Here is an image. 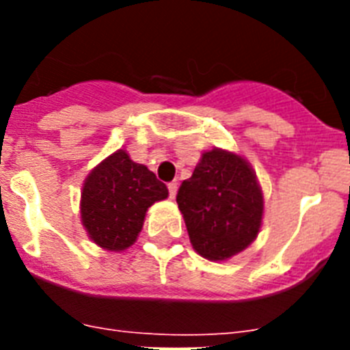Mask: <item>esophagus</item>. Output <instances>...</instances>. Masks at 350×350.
Instances as JSON below:
<instances>
[{"mask_svg": "<svg viewBox=\"0 0 350 350\" xmlns=\"http://www.w3.org/2000/svg\"><path fill=\"white\" fill-rule=\"evenodd\" d=\"M177 189H178V185L177 182H170L168 184V193H170V198H175V194H177Z\"/></svg>", "mask_w": 350, "mask_h": 350, "instance_id": "obj_1", "label": "esophagus"}]
</instances>
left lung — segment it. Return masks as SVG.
<instances>
[{
	"label": "left lung",
	"mask_w": 350,
	"mask_h": 350,
	"mask_svg": "<svg viewBox=\"0 0 350 350\" xmlns=\"http://www.w3.org/2000/svg\"><path fill=\"white\" fill-rule=\"evenodd\" d=\"M177 203L194 250L210 261L242 252L261 228L262 193L254 170L221 148L203 154L193 177L182 182Z\"/></svg>",
	"instance_id": "1"
}]
</instances>
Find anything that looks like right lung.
I'll use <instances>...</instances> for the list:
<instances>
[{
	"instance_id": "1",
	"label": "right lung",
	"mask_w": 350,
	"mask_h": 350,
	"mask_svg": "<svg viewBox=\"0 0 350 350\" xmlns=\"http://www.w3.org/2000/svg\"><path fill=\"white\" fill-rule=\"evenodd\" d=\"M166 198V185L120 148L101 161L83 182L82 224L96 245L124 250L137 240L148 206Z\"/></svg>"
}]
</instances>
